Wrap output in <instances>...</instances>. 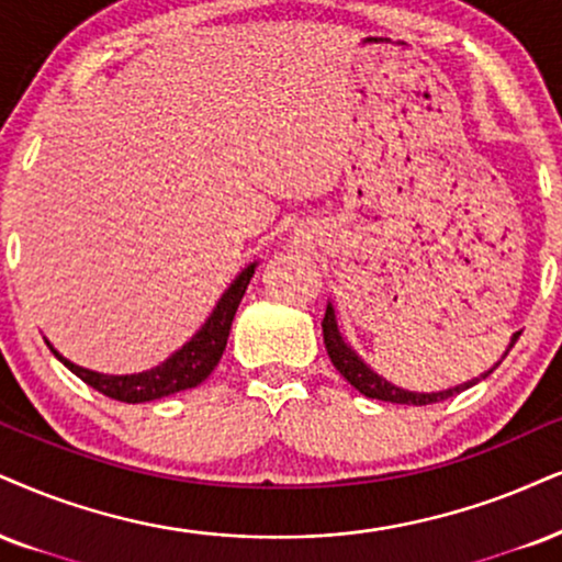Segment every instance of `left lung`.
<instances>
[{
  "label": "left lung",
  "mask_w": 562,
  "mask_h": 562,
  "mask_svg": "<svg viewBox=\"0 0 562 562\" xmlns=\"http://www.w3.org/2000/svg\"><path fill=\"white\" fill-rule=\"evenodd\" d=\"M518 336H521V330L518 334H514V338H510L508 349H505V355H508L510 349H514V344L518 341ZM323 341H325V349H328V357L330 362H334V367L341 375L349 380L351 385L357 387L359 393L367 398H378V401H391V404H406V406H427V404H438V401H446L450 396H456V393L467 391V387H472L474 383H480L482 378H487L490 372L495 370H487L484 372L482 378L476 380H469V383L463 385H456V387H448V391H438V393H417V391H404V387L387 383L385 378H380L375 370H372L370 364H364V359L357 355L355 349H351L349 344L344 341L341 330H338V321H336V310L334 304L328 302V307H325V317H323ZM503 355V359H505Z\"/></svg>",
  "instance_id": "left-lung-1"
}]
</instances>
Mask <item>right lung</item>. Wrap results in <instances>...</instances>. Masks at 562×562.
Returning <instances> with one entry per match:
<instances>
[{"label":"right lung","instance_id":"1","mask_svg":"<svg viewBox=\"0 0 562 562\" xmlns=\"http://www.w3.org/2000/svg\"><path fill=\"white\" fill-rule=\"evenodd\" d=\"M255 266H258V262H249L237 279L232 281V286L221 294L218 304L213 307V313L205 321L203 328H200L182 349H177L175 355L166 359V362L154 367V370L135 372V375H103V372H93L86 370V367L72 364L48 341L46 346L69 372H75V375L82 380V383L95 387L103 396L124 401V404H143V401H156L171 396V393L187 391V387H195L211 375L213 367L218 364L221 355H224L232 321L234 315H237L241 296L247 292L249 279L255 276Z\"/></svg>","mask_w":562,"mask_h":562}]
</instances>
